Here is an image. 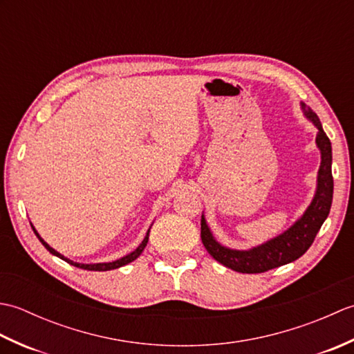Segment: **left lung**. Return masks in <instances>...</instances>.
<instances>
[{
  "instance_id": "obj_1",
  "label": "left lung",
  "mask_w": 354,
  "mask_h": 354,
  "mask_svg": "<svg viewBox=\"0 0 354 354\" xmlns=\"http://www.w3.org/2000/svg\"><path fill=\"white\" fill-rule=\"evenodd\" d=\"M304 115L318 127L317 146L321 150V165L318 170V184L317 193L307 207L304 214L284 231L283 234L268 240L266 243L255 246L252 250L239 251L230 250L227 246H222L213 237L205 217L202 214L201 219V239L205 250L217 260L221 265L227 266L232 270L242 274H260L266 272L269 269L288 265L309 250L317 237L322 223L327 219L332 207L333 199V176H332V142H330L326 132L322 131V126L318 115L301 103Z\"/></svg>"
}]
</instances>
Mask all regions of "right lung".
I'll return each mask as SVG.
<instances>
[{
	"label": "right lung",
	"instance_id": "obj_1",
	"mask_svg": "<svg viewBox=\"0 0 354 354\" xmlns=\"http://www.w3.org/2000/svg\"><path fill=\"white\" fill-rule=\"evenodd\" d=\"M32 228H33V231H35V234L37 236V239L41 240V243H42L45 248H47V250H48L53 255H56V257L62 259V260H65V261H68L70 265H73V266L80 268V269H86V270H111V269H117V268H122V266L127 265V263L133 261L135 259H138V257H140V254H141L142 251H145V248H146V245H147V242H149V232H150V228H149V231H147V234H146L145 240H142V242L140 243V246L137 248V250L132 251L131 254L124 255V257L118 259V260H115V261H111V263H94V265H85V263H76V261H73V260H70V259H66V257H64L62 254H59L57 251L53 250V248H51L47 242H44L42 237H41L39 234H37V231L35 230L33 225H32Z\"/></svg>",
	"mask_w": 354,
	"mask_h": 354
}]
</instances>
